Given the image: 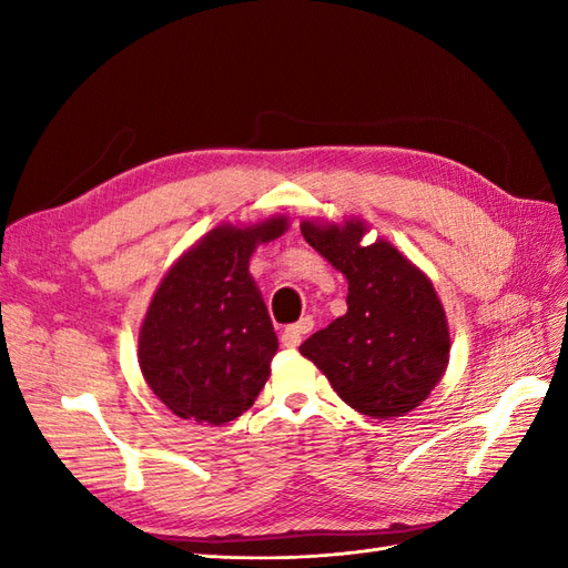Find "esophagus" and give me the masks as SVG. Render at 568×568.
<instances>
[{"mask_svg": "<svg viewBox=\"0 0 568 568\" xmlns=\"http://www.w3.org/2000/svg\"><path fill=\"white\" fill-rule=\"evenodd\" d=\"M311 329H313V320H311V317H303V320H298L296 324L286 326V329L282 332V346H284V348H296V346H301L303 334H307Z\"/></svg>", "mask_w": 568, "mask_h": 568, "instance_id": "esophagus-1", "label": "esophagus"}]
</instances>
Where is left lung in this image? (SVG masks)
I'll return each instance as SVG.
<instances>
[{
    "label": "left lung",
    "mask_w": 568,
    "mask_h": 568,
    "mask_svg": "<svg viewBox=\"0 0 568 568\" xmlns=\"http://www.w3.org/2000/svg\"><path fill=\"white\" fill-rule=\"evenodd\" d=\"M301 232L348 282L346 315L307 338L301 355L359 415L405 417L450 363V326L432 280L388 239L363 244L369 227L359 217L303 220Z\"/></svg>",
    "instance_id": "1"
}]
</instances>
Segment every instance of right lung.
Wrapping results in <instances>:
<instances>
[{
	"label": "right lung",
	"instance_id": "add662e5",
	"mask_svg": "<svg viewBox=\"0 0 568 568\" xmlns=\"http://www.w3.org/2000/svg\"><path fill=\"white\" fill-rule=\"evenodd\" d=\"M286 215L217 225L170 265L140 326L136 359L153 395L192 424L222 426L255 403L280 348L248 261Z\"/></svg>",
	"mask_w": 568,
	"mask_h": 568
}]
</instances>
